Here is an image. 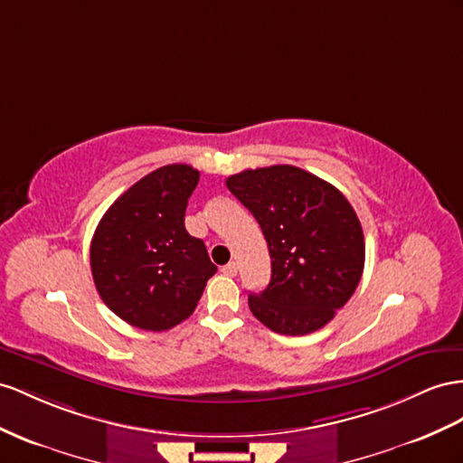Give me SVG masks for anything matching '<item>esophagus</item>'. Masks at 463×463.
Returning a JSON list of instances; mask_svg holds the SVG:
<instances>
[{"label":"esophagus","mask_w":463,"mask_h":463,"mask_svg":"<svg viewBox=\"0 0 463 463\" xmlns=\"http://www.w3.org/2000/svg\"><path fill=\"white\" fill-rule=\"evenodd\" d=\"M221 271L224 276H229V278H234L236 274H239V264H234V262H229L227 266H222L221 268Z\"/></svg>","instance_id":"1"}]
</instances>
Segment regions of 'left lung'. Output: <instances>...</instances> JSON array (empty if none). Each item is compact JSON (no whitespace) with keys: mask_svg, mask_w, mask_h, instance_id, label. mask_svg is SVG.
<instances>
[{"mask_svg":"<svg viewBox=\"0 0 463 463\" xmlns=\"http://www.w3.org/2000/svg\"><path fill=\"white\" fill-rule=\"evenodd\" d=\"M227 187L258 221L271 258L268 288L248 295L252 315L288 336L333 321L358 288L365 260L362 224L348 199L289 164L234 174Z\"/></svg>","mask_w":463,"mask_h":463,"instance_id":"1","label":"left lung"}]
</instances>
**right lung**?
Returning a JSON list of instances; mask_svg holds the SVG:
<instances>
[{
	"label": "right lung",
	"instance_id": "add662e5",
	"mask_svg": "<svg viewBox=\"0 0 463 463\" xmlns=\"http://www.w3.org/2000/svg\"><path fill=\"white\" fill-rule=\"evenodd\" d=\"M197 182L192 165H162L130 185L93 232V281L103 303L128 325L152 333L180 325L215 276L205 242L184 224Z\"/></svg>",
	"mask_w": 463,
	"mask_h": 463
}]
</instances>
